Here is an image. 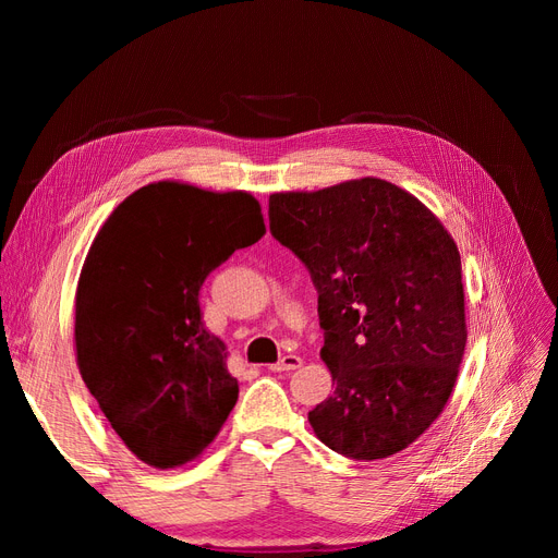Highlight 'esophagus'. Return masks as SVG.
Instances as JSON below:
<instances>
[{
    "label": "esophagus",
    "instance_id": "34e87169",
    "mask_svg": "<svg viewBox=\"0 0 558 558\" xmlns=\"http://www.w3.org/2000/svg\"><path fill=\"white\" fill-rule=\"evenodd\" d=\"M302 365V359L300 356H295V353H289V356H283L279 363H275L272 367V373H293V369H298Z\"/></svg>",
    "mask_w": 558,
    "mask_h": 558
}]
</instances>
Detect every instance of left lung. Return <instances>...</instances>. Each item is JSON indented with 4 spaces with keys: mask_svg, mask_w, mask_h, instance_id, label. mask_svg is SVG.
Returning a JSON list of instances; mask_svg holds the SVG:
<instances>
[{
    "mask_svg": "<svg viewBox=\"0 0 558 558\" xmlns=\"http://www.w3.org/2000/svg\"><path fill=\"white\" fill-rule=\"evenodd\" d=\"M269 232L318 293L335 393L310 412L316 437L353 461L410 447L445 410L468 340L451 234L373 177L269 195Z\"/></svg>",
    "mask_w": 558,
    "mask_h": 558,
    "instance_id": "8db88e82",
    "label": "left lung"
}]
</instances>
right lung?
I'll return each instance as SVG.
<instances>
[{"mask_svg":"<svg viewBox=\"0 0 558 558\" xmlns=\"http://www.w3.org/2000/svg\"><path fill=\"white\" fill-rule=\"evenodd\" d=\"M263 234L256 197L177 181L134 191L97 232L76 291V363L144 463H189L238 402L228 347L202 324L199 289Z\"/></svg>","mask_w":558,"mask_h":558,"instance_id":"obj_1","label":"right lung"}]
</instances>
